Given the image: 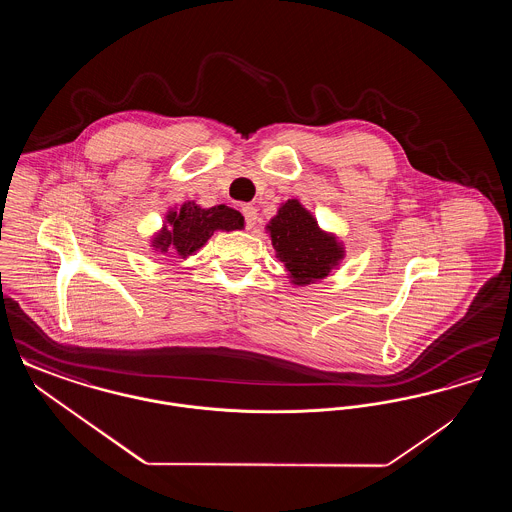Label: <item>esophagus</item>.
<instances>
[{
	"label": "esophagus",
	"instance_id": "obj_1",
	"mask_svg": "<svg viewBox=\"0 0 512 512\" xmlns=\"http://www.w3.org/2000/svg\"><path fill=\"white\" fill-rule=\"evenodd\" d=\"M242 213H244L245 224H247V228H253L255 226V222H257V209L253 207V205H244L242 207Z\"/></svg>",
	"mask_w": 512,
	"mask_h": 512
}]
</instances>
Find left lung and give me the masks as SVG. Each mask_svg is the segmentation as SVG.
<instances>
[{
  "mask_svg": "<svg viewBox=\"0 0 512 512\" xmlns=\"http://www.w3.org/2000/svg\"><path fill=\"white\" fill-rule=\"evenodd\" d=\"M267 232L276 257L286 265L295 286H309L326 278L345 253L336 236L324 232L297 199L280 205L278 215L267 224Z\"/></svg>",
  "mask_w": 512,
  "mask_h": 512,
  "instance_id": "1",
  "label": "left lung"
}]
</instances>
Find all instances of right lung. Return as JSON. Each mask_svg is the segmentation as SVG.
<instances>
[{
	"label": "right lung",
	"instance_id": "1",
	"mask_svg": "<svg viewBox=\"0 0 512 512\" xmlns=\"http://www.w3.org/2000/svg\"><path fill=\"white\" fill-rule=\"evenodd\" d=\"M242 228L244 217L236 209L226 205L203 209L195 201H188L180 209L167 213L163 228L151 238V247L161 253L174 249L182 259H186L207 244L217 230L230 232Z\"/></svg>",
	"mask_w": 512,
	"mask_h": 512
}]
</instances>
